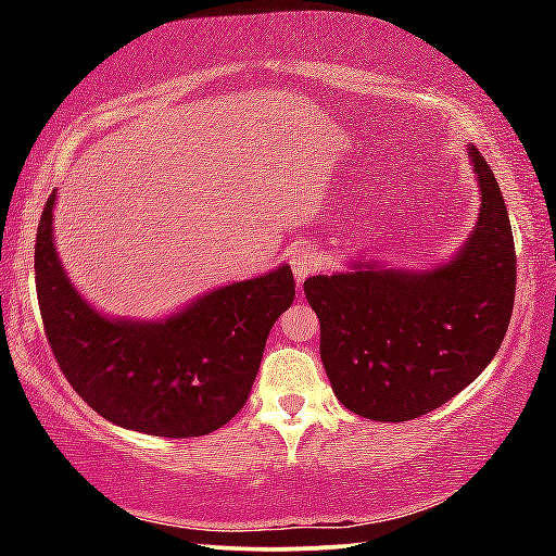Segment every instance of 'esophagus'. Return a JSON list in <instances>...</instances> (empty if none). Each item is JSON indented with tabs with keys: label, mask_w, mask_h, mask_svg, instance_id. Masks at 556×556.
<instances>
[{
	"label": "esophagus",
	"mask_w": 556,
	"mask_h": 556,
	"mask_svg": "<svg viewBox=\"0 0 556 556\" xmlns=\"http://www.w3.org/2000/svg\"><path fill=\"white\" fill-rule=\"evenodd\" d=\"M289 265H291V269H294L296 281H304L306 277H312L316 269H321L324 257H321V252L314 248H291Z\"/></svg>",
	"instance_id": "1"
}]
</instances>
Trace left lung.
<instances>
[{"label":"left lung","instance_id":"1","mask_svg":"<svg viewBox=\"0 0 556 556\" xmlns=\"http://www.w3.org/2000/svg\"><path fill=\"white\" fill-rule=\"evenodd\" d=\"M481 213L454 257L425 271L353 262L304 281L321 361L343 407L407 421L468 388L501 348L515 304V242L495 176L468 147Z\"/></svg>","mask_w":556,"mask_h":556}]
</instances>
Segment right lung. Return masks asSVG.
<instances>
[{
    "label": "right lung",
    "mask_w": 556,
    "mask_h": 556,
    "mask_svg": "<svg viewBox=\"0 0 556 556\" xmlns=\"http://www.w3.org/2000/svg\"><path fill=\"white\" fill-rule=\"evenodd\" d=\"M53 203L55 191L36 232V291L73 390L112 425L152 437H203L228 425L250 397L271 326L294 301L289 265L213 289L162 321L110 318L65 275Z\"/></svg>",
    "instance_id": "obj_1"
}]
</instances>
